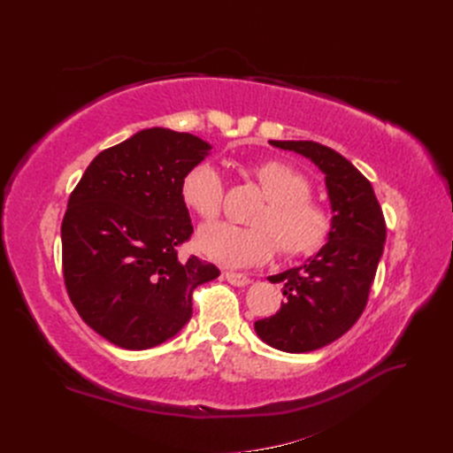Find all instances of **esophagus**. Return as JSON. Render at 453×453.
I'll list each match as a JSON object with an SVG mask.
<instances>
[{"label": "esophagus", "instance_id": "1", "mask_svg": "<svg viewBox=\"0 0 453 453\" xmlns=\"http://www.w3.org/2000/svg\"><path fill=\"white\" fill-rule=\"evenodd\" d=\"M225 278L228 283L236 285V287H245L251 281L248 276H245V273H238V272H225Z\"/></svg>", "mask_w": 453, "mask_h": 453}]
</instances>
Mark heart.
<instances>
[{"label": "heart", "mask_w": 453, "mask_h": 453, "mask_svg": "<svg viewBox=\"0 0 453 453\" xmlns=\"http://www.w3.org/2000/svg\"><path fill=\"white\" fill-rule=\"evenodd\" d=\"M263 188L266 203L253 219V226L213 223L198 234V250L215 263L245 268L266 263L273 253L304 257L319 251L333 232L334 217L328 205L311 198L308 177L283 160H265L248 170ZM187 208L203 221H211L223 208L225 185L213 164L200 162L181 181Z\"/></svg>", "instance_id": "obj_1"}]
</instances>
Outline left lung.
<instances>
[{
	"mask_svg": "<svg viewBox=\"0 0 453 453\" xmlns=\"http://www.w3.org/2000/svg\"><path fill=\"white\" fill-rule=\"evenodd\" d=\"M270 145L295 150L325 173L334 217L318 255L268 278L283 283L285 300L270 318L255 321L257 334L268 346L306 353L331 344L361 318L386 243V219L372 185L334 149L315 142Z\"/></svg>",
	"mask_w": 453,
	"mask_h": 453,
	"instance_id": "1",
	"label": "left lung"
}]
</instances>
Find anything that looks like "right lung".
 Instances as JSON below:
<instances>
[{"label":"right lung","mask_w":453,"mask_h":453,"mask_svg":"<svg viewBox=\"0 0 453 453\" xmlns=\"http://www.w3.org/2000/svg\"><path fill=\"white\" fill-rule=\"evenodd\" d=\"M211 145L147 128L96 157L67 200L62 268L72 304L111 344L140 351L175 336L193 291L219 268L177 250L193 234L181 181Z\"/></svg>","instance_id":"right-lung-1"}]
</instances>
